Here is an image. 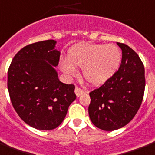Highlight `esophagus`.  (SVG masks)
Instances as JSON below:
<instances>
[{
	"label": "esophagus",
	"mask_w": 155,
	"mask_h": 155,
	"mask_svg": "<svg viewBox=\"0 0 155 155\" xmlns=\"http://www.w3.org/2000/svg\"><path fill=\"white\" fill-rule=\"evenodd\" d=\"M75 94H76V96L80 97L81 95H82L83 93H84V90H83V89H81V88H79V87H76L75 89Z\"/></svg>",
	"instance_id": "obj_1"
}]
</instances>
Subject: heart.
Listing matches in <instances>:
<instances>
[{
	"label": "heart",
	"mask_w": 155,
	"mask_h": 155,
	"mask_svg": "<svg viewBox=\"0 0 155 155\" xmlns=\"http://www.w3.org/2000/svg\"><path fill=\"white\" fill-rule=\"evenodd\" d=\"M67 59L68 61L61 63L63 72L75 75V67H82L84 80L91 85L98 86L111 77L119 68L121 54L114 45L82 44L70 49Z\"/></svg>",
	"instance_id": "heart-1"
}]
</instances>
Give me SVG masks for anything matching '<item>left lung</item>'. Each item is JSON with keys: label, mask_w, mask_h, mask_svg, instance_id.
I'll return each mask as SVG.
<instances>
[{"label": "left lung", "mask_w": 155, "mask_h": 155, "mask_svg": "<svg viewBox=\"0 0 155 155\" xmlns=\"http://www.w3.org/2000/svg\"><path fill=\"white\" fill-rule=\"evenodd\" d=\"M120 68L98 88L89 93L88 114L101 130L114 131L133 120L143 100L146 78L141 60L133 49L123 43Z\"/></svg>", "instance_id": "1"}]
</instances>
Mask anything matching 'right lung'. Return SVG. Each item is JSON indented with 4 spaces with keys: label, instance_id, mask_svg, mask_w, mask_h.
Returning a JSON list of instances; mask_svg holds the SVG:
<instances>
[{
    "label": "right lung",
    "instance_id": "right-lung-1",
    "mask_svg": "<svg viewBox=\"0 0 155 155\" xmlns=\"http://www.w3.org/2000/svg\"><path fill=\"white\" fill-rule=\"evenodd\" d=\"M55 44L48 40L23 47L8 70L7 86L15 111L39 130L58 127L76 98L75 85L61 82L54 69L60 58Z\"/></svg>",
    "mask_w": 155,
    "mask_h": 155
}]
</instances>
